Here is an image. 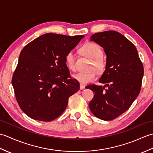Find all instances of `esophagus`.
Wrapping results in <instances>:
<instances>
[{
    "label": "esophagus",
    "instance_id": "1",
    "mask_svg": "<svg viewBox=\"0 0 153 153\" xmlns=\"http://www.w3.org/2000/svg\"><path fill=\"white\" fill-rule=\"evenodd\" d=\"M84 88H85V85H82V84H81L80 85V89H83Z\"/></svg>",
    "mask_w": 153,
    "mask_h": 153
}]
</instances>
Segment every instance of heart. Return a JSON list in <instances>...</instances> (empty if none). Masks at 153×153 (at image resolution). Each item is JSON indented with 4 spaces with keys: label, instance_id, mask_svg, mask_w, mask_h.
Returning a JSON list of instances; mask_svg holds the SVG:
<instances>
[{
    "label": "heart",
    "instance_id": "1",
    "mask_svg": "<svg viewBox=\"0 0 153 153\" xmlns=\"http://www.w3.org/2000/svg\"><path fill=\"white\" fill-rule=\"evenodd\" d=\"M80 52L86 57L92 60V68H95L97 70L101 71L105 68V62L102 57V51L98 45L93 43H87L80 48ZM75 60L76 55L72 51L68 53L65 57V61L67 67L71 71H75ZM74 77L83 85L93 82L96 79V74L94 71L91 72H79L75 74Z\"/></svg>",
    "mask_w": 153,
    "mask_h": 153
}]
</instances>
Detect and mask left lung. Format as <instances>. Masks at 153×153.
I'll list each match as a JSON object with an SVG mask.
<instances>
[{"mask_svg": "<svg viewBox=\"0 0 153 153\" xmlns=\"http://www.w3.org/2000/svg\"><path fill=\"white\" fill-rule=\"evenodd\" d=\"M90 40L103 48L106 59L105 70L99 80L105 85L86 87L95 93L89 106L97 118L112 120L125 112L137 97L143 66L135 45L118 32L97 33Z\"/></svg>", "mask_w": 153, "mask_h": 153, "instance_id": "obj_1", "label": "left lung"}]
</instances>
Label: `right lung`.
<instances>
[{"mask_svg": "<svg viewBox=\"0 0 153 153\" xmlns=\"http://www.w3.org/2000/svg\"><path fill=\"white\" fill-rule=\"evenodd\" d=\"M83 37L46 33L22 50L12 84L19 107L30 118L56 119L66 109L69 97L79 89L65 57Z\"/></svg>", "mask_w": 153, "mask_h": 153, "instance_id": "add662e5", "label": "right lung"}]
</instances>
